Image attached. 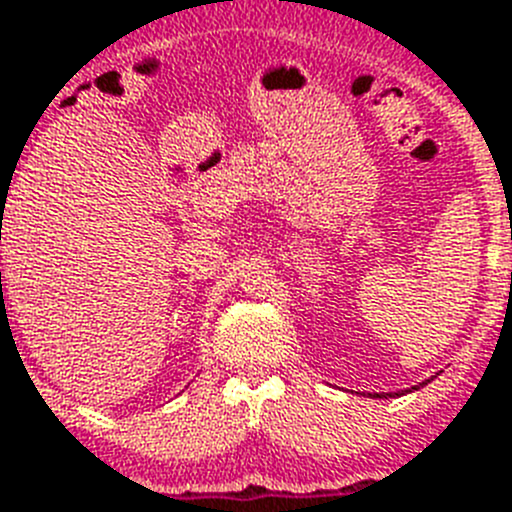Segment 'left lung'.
Returning <instances> with one entry per match:
<instances>
[{
  "label": "left lung",
  "instance_id": "8db88e82",
  "mask_svg": "<svg viewBox=\"0 0 512 512\" xmlns=\"http://www.w3.org/2000/svg\"><path fill=\"white\" fill-rule=\"evenodd\" d=\"M379 397H384V395H379ZM390 397H392V395H390Z\"/></svg>",
  "mask_w": 512,
  "mask_h": 512
}]
</instances>
